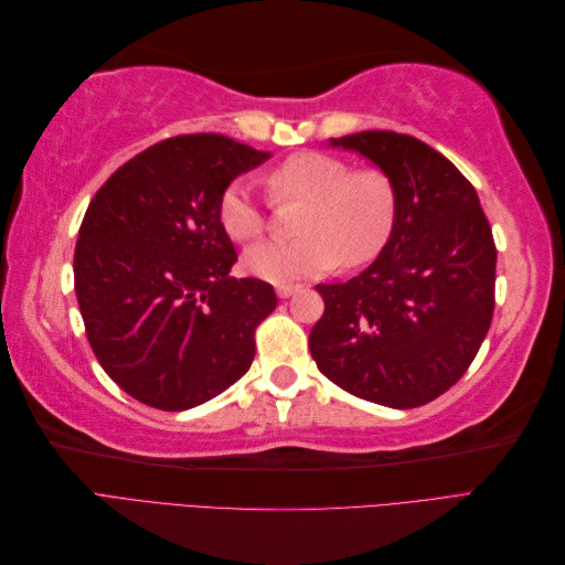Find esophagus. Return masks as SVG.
Masks as SVG:
<instances>
[{
    "label": "esophagus",
    "instance_id": "34e87169",
    "mask_svg": "<svg viewBox=\"0 0 565 565\" xmlns=\"http://www.w3.org/2000/svg\"><path fill=\"white\" fill-rule=\"evenodd\" d=\"M299 289V285H278L276 287V295L280 297V299H287V297H292L295 292Z\"/></svg>",
    "mask_w": 565,
    "mask_h": 565
}]
</instances>
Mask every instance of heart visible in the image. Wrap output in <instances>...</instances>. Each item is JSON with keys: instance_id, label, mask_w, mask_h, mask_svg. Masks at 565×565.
Listing matches in <instances>:
<instances>
[{"instance_id": "1", "label": "heart", "mask_w": 565, "mask_h": 565, "mask_svg": "<svg viewBox=\"0 0 565 565\" xmlns=\"http://www.w3.org/2000/svg\"><path fill=\"white\" fill-rule=\"evenodd\" d=\"M268 191L276 200H299L295 241H266L245 252L243 266L266 282L324 276L339 264L363 266L386 245L396 218V191L380 169L351 172L349 162L324 152H297L273 169ZM218 221L228 237L249 243L264 231V210L247 179L221 195Z\"/></svg>"}]
</instances>
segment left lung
Segmentation results:
<instances>
[{
    "label": "left lung",
    "mask_w": 565,
    "mask_h": 565,
    "mask_svg": "<svg viewBox=\"0 0 565 565\" xmlns=\"http://www.w3.org/2000/svg\"><path fill=\"white\" fill-rule=\"evenodd\" d=\"M391 179L396 218L361 276L316 285L324 313L309 347L353 396L419 407L446 393L481 349L494 309L492 231L476 188L438 150L396 131L330 139Z\"/></svg>",
    "instance_id": "obj_1"
}]
</instances>
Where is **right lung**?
Returning <instances> with one entry per match:
<instances>
[{"instance_id": "right-lung-1", "label": "right lung", "mask_w": 565, "mask_h": 565, "mask_svg": "<svg viewBox=\"0 0 565 565\" xmlns=\"http://www.w3.org/2000/svg\"><path fill=\"white\" fill-rule=\"evenodd\" d=\"M270 152L221 134L160 141L100 185L82 218L75 292L108 377L150 407L191 409L254 361V330L278 299L231 278L235 247L218 221L233 179Z\"/></svg>"}]
</instances>
